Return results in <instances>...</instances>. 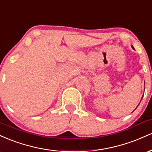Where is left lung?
I'll list each match as a JSON object with an SVG mask.
<instances>
[{"instance_id":"obj_1","label":"left lung","mask_w":152,"mask_h":152,"mask_svg":"<svg viewBox=\"0 0 152 152\" xmlns=\"http://www.w3.org/2000/svg\"><path fill=\"white\" fill-rule=\"evenodd\" d=\"M132 48H133V46H132Z\"/></svg>"}]
</instances>
